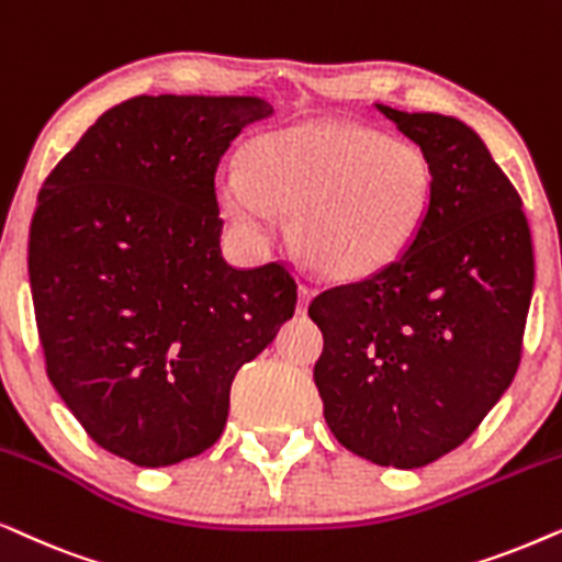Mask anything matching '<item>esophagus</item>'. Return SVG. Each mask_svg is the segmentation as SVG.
Masks as SVG:
<instances>
[{"mask_svg": "<svg viewBox=\"0 0 562 562\" xmlns=\"http://www.w3.org/2000/svg\"><path fill=\"white\" fill-rule=\"evenodd\" d=\"M313 297V290L308 285H301L297 288V313H305L308 311V303Z\"/></svg>", "mask_w": 562, "mask_h": 562, "instance_id": "obj_1", "label": "esophagus"}]
</instances>
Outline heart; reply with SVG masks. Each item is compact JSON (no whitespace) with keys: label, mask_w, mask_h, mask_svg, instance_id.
Here are the masks:
<instances>
[{"label":"heart","mask_w":562,"mask_h":562,"mask_svg":"<svg viewBox=\"0 0 562 562\" xmlns=\"http://www.w3.org/2000/svg\"><path fill=\"white\" fill-rule=\"evenodd\" d=\"M213 187L246 249H265L280 211H290L288 234L305 265L331 280H362L416 238L434 169L414 140L349 120H311L254 138L244 161L221 164Z\"/></svg>","instance_id":"heart-1"}]
</instances>
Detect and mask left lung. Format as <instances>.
<instances>
[{"label":"left lung","mask_w":562,"mask_h":562,"mask_svg":"<svg viewBox=\"0 0 562 562\" xmlns=\"http://www.w3.org/2000/svg\"><path fill=\"white\" fill-rule=\"evenodd\" d=\"M375 108L429 156V211L398 259L313 297V380L349 452L411 470L465 442L512 385L535 254L519 192L470 125Z\"/></svg>","instance_id":"left-lung-1"}]
</instances>
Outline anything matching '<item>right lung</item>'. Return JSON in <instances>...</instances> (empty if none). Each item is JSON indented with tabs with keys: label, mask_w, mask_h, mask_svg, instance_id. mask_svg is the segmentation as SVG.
Wrapping results in <instances>:
<instances>
[{
	"label": "right lung",
	"mask_w": 562,
	"mask_h": 562,
	"mask_svg": "<svg viewBox=\"0 0 562 562\" xmlns=\"http://www.w3.org/2000/svg\"><path fill=\"white\" fill-rule=\"evenodd\" d=\"M272 112L261 97H133L37 192L27 272L48 378L133 465L213 447L236 372L295 313L285 267L223 259L213 187L231 140Z\"/></svg>",
	"instance_id": "obj_1"
}]
</instances>
